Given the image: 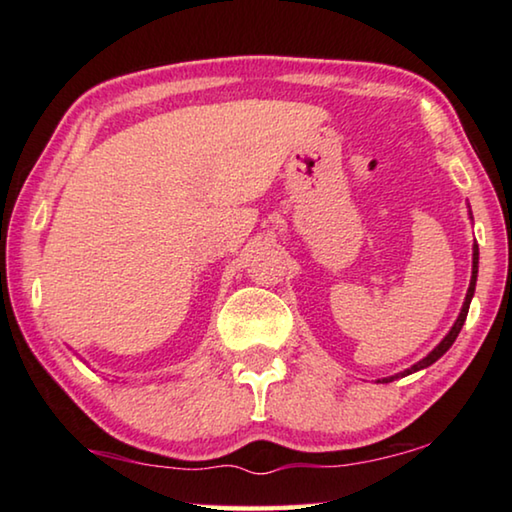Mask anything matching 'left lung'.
Wrapping results in <instances>:
<instances>
[{
  "mask_svg": "<svg viewBox=\"0 0 512 512\" xmlns=\"http://www.w3.org/2000/svg\"><path fill=\"white\" fill-rule=\"evenodd\" d=\"M476 273H479V246L474 244V248H472V280H470V289H467V296H465V302H463V309H461V314H458L454 327L449 329V334L445 336L443 341H440V343L436 345V348H433V350L427 354V357H424L422 361L415 363V366H411L409 370L400 372V375H393V377L381 379V381H384V384H388V381H393V379H397V377H406V375H411V372H415V370H422V368L431 366V363H436L440 357H443V354H445L449 348H452V343L456 341V336H458V332H461V327H463V323H465L467 311H470V302H472L474 287H476Z\"/></svg>",
  "mask_w": 512,
  "mask_h": 512,
  "instance_id": "8db88e82",
  "label": "left lung"
}]
</instances>
